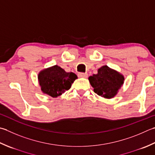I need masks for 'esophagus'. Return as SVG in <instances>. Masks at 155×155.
Returning a JSON list of instances; mask_svg holds the SVG:
<instances>
[{
  "mask_svg": "<svg viewBox=\"0 0 155 155\" xmlns=\"http://www.w3.org/2000/svg\"><path fill=\"white\" fill-rule=\"evenodd\" d=\"M78 77L80 78H87L88 77L87 73H83V72H80V73L78 74Z\"/></svg>",
  "mask_w": 155,
  "mask_h": 155,
  "instance_id": "34e87169",
  "label": "esophagus"
}]
</instances>
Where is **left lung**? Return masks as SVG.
<instances>
[{"label":"left lung","mask_w":155,"mask_h":155,"mask_svg":"<svg viewBox=\"0 0 155 155\" xmlns=\"http://www.w3.org/2000/svg\"><path fill=\"white\" fill-rule=\"evenodd\" d=\"M89 81L94 88V92L105 99L114 97L124 84V77L115 70L103 66L97 71V74L89 77Z\"/></svg>","instance_id":"obj_1"}]
</instances>
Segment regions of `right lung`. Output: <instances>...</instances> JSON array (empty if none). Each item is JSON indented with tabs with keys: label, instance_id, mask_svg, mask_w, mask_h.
Segmentation results:
<instances>
[{
	"label": "right lung",
	"instance_id": "obj_1",
	"mask_svg": "<svg viewBox=\"0 0 155 155\" xmlns=\"http://www.w3.org/2000/svg\"><path fill=\"white\" fill-rule=\"evenodd\" d=\"M38 77L41 91L52 97H57L71 87L77 76L72 72H66L55 65L42 70Z\"/></svg>",
	"mask_w": 155,
	"mask_h": 155
}]
</instances>
